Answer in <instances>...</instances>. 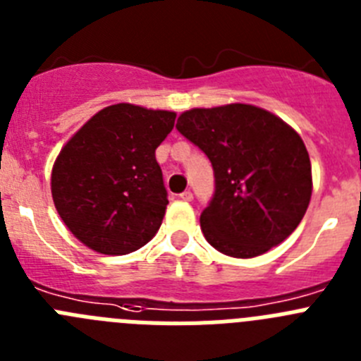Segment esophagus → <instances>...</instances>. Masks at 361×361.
Masks as SVG:
<instances>
[{
    "label": "esophagus",
    "instance_id": "esophagus-1",
    "mask_svg": "<svg viewBox=\"0 0 361 361\" xmlns=\"http://www.w3.org/2000/svg\"><path fill=\"white\" fill-rule=\"evenodd\" d=\"M180 199L186 200V202H191V200H193V193H191L190 190L183 191V193H180Z\"/></svg>",
    "mask_w": 361,
    "mask_h": 361
}]
</instances>
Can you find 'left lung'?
<instances>
[{
  "label": "left lung",
  "instance_id": "1",
  "mask_svg": "<svg viewBox=\"0 0 361 361\" xmlns=\"http://www.w3.org/2000/svg\"><path fill=\"white\" fill-rule=\"evenodd\" d=\"M175 128L199 146L215 173L200 213L204 237L220 253L251 258L291 235L311 200V161L298 133L262 108H193Z\"/></svg>",
  "mask_w": 361,
  "mask_h": 361
}]
</instances>
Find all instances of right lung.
<instances>
[{"label":"right lung","mask_w":361,"mask_h":361,"mask_svg":"<svg viewBox=\"0 0 361 361\" xmlns=\"http://www.w3.org/2000/svg\"><path fill=\"white\" fill-rule=\"evenodd\" d=\"M173 111L111 104L66 142L52 170V199L66 228L90 250L126 255L159 231L168 191L155 149Z\"/></svg>","instance_id":"right-lung-1"}]
</instances>
